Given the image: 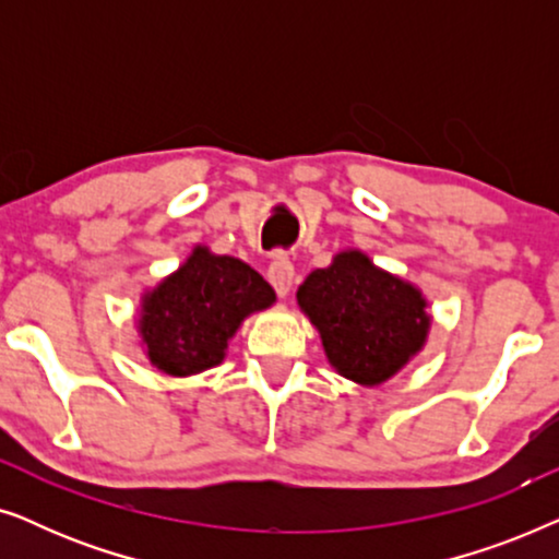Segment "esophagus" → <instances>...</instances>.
Instances as JSON below:
<instances>
[{"label":"esophagus","mask_w":559,"mask_h":559,"mask_svg":"<svg viewBox=\"0 0 559 559\" xmlns=\"http://www.w3.org/2000/svg\"><path fill=\"white\" fill-rule=\"evenodd\" d=\"M266 277H270L274 293L280 297H287L289 289H293V282H295V266L289 259L285 257H277L270 266V272H266Z\"/></svg>","instance_id":"34e87169"}]
</instances>
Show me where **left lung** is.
Returning <instances> with one entry per match:
<instances>
[{"label":"left lung","instance_id":"obj_1","mask_svg":"<svg viewBox=\"0 0 559 559\" xmlns=\"http://www.w3.org/2000/svg\"><path fill=\"white\" fill-rule=\"evenodd\" d=\"M328 364L361 386L396 377L430 335V302L415 282L381 270L361 249H341L297 287Z\"/></svg>","mask_w":559,"mask_h":559}]
</instances>
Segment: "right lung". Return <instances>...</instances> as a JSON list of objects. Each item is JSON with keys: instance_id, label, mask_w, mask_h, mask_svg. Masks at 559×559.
<instances>
[{"instance_id": "right-lung-1", "label": "right lung", "mask_w": 559, "mask_h": 559, "mask_svg": "<svg viewBox=\"0 0 559 559\" xmlns=\"http://www.w3.org/2000/svg\"><path fill=\"white\" fill-rule=\"evenodd\" d=\"M274 302L270 282L247 262L195 243L178 270L142 293L140 348L167 377H193L224 361L243 320Z\"/></svg>"}]
</instances>
